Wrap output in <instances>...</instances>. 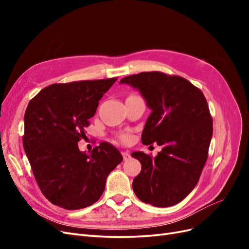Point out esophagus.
<instances>
[{
  "label": "esophagus",
  "instance_id": "1",
  "mask_svg": "<svg viewBox=\"0 0 249 249\" xmlns=\"http://www.w3.org/2000/svg\"><path fill=\"white\" fill-rule=\"evenodd\" d=\"M122 155L124 157V160H127L130 158V153L129 152H122Z\"/></svg>",
  "mask_w": 249,
  "mask_h": 249
}]
</instances>
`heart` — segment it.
Listing matches in <instances>:
<instances>
[{
    "instance_id": "b5f03b06",
    "label": "heart",
    "mask_w": 249,
    "mask_h": 249,
    "mask_svg": "<svg viewBox=\"0 0 249 249\" xmlns=\"http://www.w3.org/2000/svg\"><path fill=\"white\" fill-rule=\"evenodd\" d=\"M124 139H125V138H124Z\"/></svg>"
}]
</instances>
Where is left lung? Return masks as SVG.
Masks as SVG:
<instances>
[{
  "label": "left lung",
  "instance_id": "obj_1",
  "mask_svg": "<svg viewBox=\"0 0 249 249\" xmlns=\"http://www.w3.org/2000/svg\"><path fill=\"white\" fill-rule=\"evenodd\" d=\"M119 83L139 90L152 110L141 135L143 144L162 146L155 158L132 154L141 163L133 190L154 207L175 206L194 189L207 161L213 120L206 97L186 79L160 71L132 74Z\"/></svg>",
  "mask_w": 249,
  "mask_h": 249
}]
</instances>
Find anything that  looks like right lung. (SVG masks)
Here are the masks:
<instances>
[{
    "instance_id": "right-lung-1",
    "label": "right lung",
    "mask_w": 249,
    "mask_h": 249,
    "mask_svg": "<svg viewBox=\"0 0 249 249\" xmlns=\"http://www.w3.org/2000/svg\"><path fill=\"white\" fill-rule=\"evenodd\" d=\"M117 78L53 84L30 101L25 112V153L42 194L53 205L79 210L93 205L109 173L123 161L108 142L90 154L78 142L99 102Z\"/></svg>"
}]
</instances>
